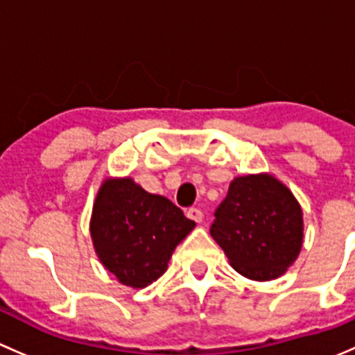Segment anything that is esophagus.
<instances>
[{
  "mask_svg": "<svg viewBox=\"0 0 355 355\" xmlns=\"http://www.w3.org/2000/svg\"><path fill=\"white\" fill-rule=\"evenodd\" d=\"M186 217L188 218H191L193 222H196V224H200V222L203 220V211L200 210V208H188V210H186Z\"/></svg>",
  "mask_w": 355,
  "mask_h": 355,
  "instance_id": "1",
  "label": "esophagus"
}]
</instances>
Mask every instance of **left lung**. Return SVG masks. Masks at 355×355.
I'll return each mask as SVG.
<instances>
[{
    "label": "left lung",
    "instance_id": "1",
    "mask_svg": "<svg viewBox=\"0 0 355 355\" xmlns=\"http://www.w3.org/2000/svg\"><path fill=\"white\" fill-rule=\"evenodd\" d=\"M302 231L301 205L270 174L234 179L210 227L234 270L259 282L287 272L301 251Z\"/></svg>",
    "mask_w": 355,
    "mask_h": 355
}]
</instances>
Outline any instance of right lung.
Here are the masks:
<instances>
[{
    "instance_id": "1",
    "label": "right lung",
    "mask_w": 355,
    "mask_h": 355,
    "mask_svg": "<svg viewBox=\"0 0 355 355\" xmlns=\"http://www.w3.org/2000/svg\"><path fill=\"white\" fill-rule=\"evenodd\" d=\"M195 229L181 208L131 178L105 179L90 218L102 265L124 286L144 288L167 270L173 251Z\"/></svg>"
}]
</instances>
